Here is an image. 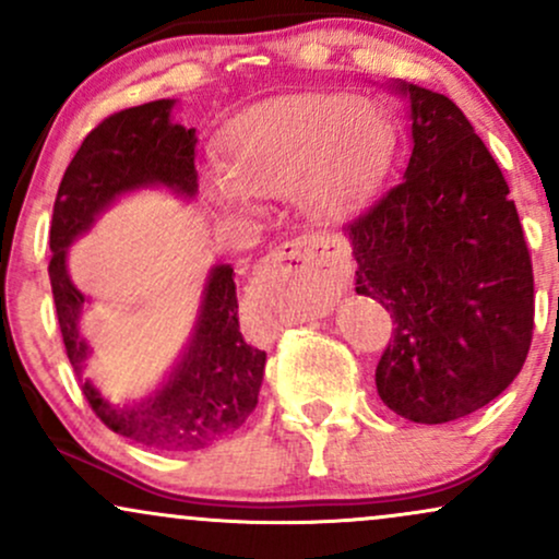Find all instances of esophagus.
<instances>
[{
    "mask_svg": "<svg viewBox=\"0 0 559 559\" xmlns=\"http://www.w3.org/2000/svg\"><path fill=\"white\" fill-rule=\"evenodd\" d=\"M267 262H271V267H278V271H294L307 275V278L316 281L325 292L344 286L346 273H349V267L331 252L329 243L318 239L288 241L284 247L275 249Z\"/></svg>",
    "mask_w": 559,
    "mask_h": 559,
    "instance_id": "obj_1",
    "label": "esophagus"
}]
</instances>
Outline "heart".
I'll return each instance as SVG.
<instances>
[{"label": "heart", "mask_w": 559, "mask_h": 559, "mask_svg": "<svg viewBox=\"0 0 559 559\" xmlns=\"http://www.w3.org/2000/svg\"><path fill=\"white\" fill-rule=\"evenodd\" d=\"M391 152L394 128L368 96H275L223 128L221 170L204 173L202 194L228 215L254 213V197H292L312 221H342L368 202Z\"/></svg>", "instance_id": "obj_1"}]
</instances>
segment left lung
Here are the masks:
<instances>
[{
    "label": "left lung",
    "mask_w": 559,
    "mask_h": 559,
    "mask_svg": "<svg viewBox=\"0 0 559 559\" xmlns=\"http://www.w3.org/2000/svg\"><path fill=\"white\" fill-rule=\"evenodd\" d=\"M409 96L402 181L346 226L357 294L394 318L378 396L413 423L465 418L521 373L534 336V267L497 159L444 94Z\"/></svg>",
    "instance_id": "left-lung-1"
}]
</instances>
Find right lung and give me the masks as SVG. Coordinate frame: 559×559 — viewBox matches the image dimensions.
Listing matches in <instances>:
<instances>
[{"label":"right lung","mask_w":559,"mask_h":559,"mask_svg":"<svg viewBox=\"0 0 559 559\" xmlns=\"http://www.w3.org/2000/svg\"><path fill=\"white\" fill-rule=\"evenodd\" d=\"M173 99L146 102L102 120L83 139L57 189L49 228V281L68 360L81 373L92 346L79 331L86 297L68 275V247L86 234L102 210L144 186L197 194V131L173 120ZM267 355L247 344L239 325L234 267L215 265L181 360L155 394L139 404H110L92 383L81 391L115 433L159 452H194L234 433L258 407Z\"/></svg>","instance_id":"right-lung-1"}]
</instances>
